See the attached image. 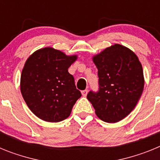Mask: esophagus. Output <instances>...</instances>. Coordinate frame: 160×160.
Listing matches in <instances>:
<instances>
[{
    "label": "esophagus",
    "instance_id": "esophagus-1",
    "mask_svg": "<svg viewBox=\"0 0 160 160\" xmlns=\"http://www.w3.org/2000/svg\"><path fill=\"white\" fill-rule=\"evenodd\" d=\"M87 93H88V90H82V94L84 97H86V96H87Z\"/></svg>",
    "mask_w": 160,
    "mask_h": 160
}]
</instances>
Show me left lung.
<instances>
[{
	"instance_id": "1",
	"label": "left lung",
	"mask_w": 160,
	"mask_h": 160,
	"mask_svg": "<svg viewBox=\"0 0 160 160\" xmlns=\"http://www.w3.org/2000/svg\"><path fill=\"white\" fill-rule=\"evenodd\" d=\"M93 61L98 69V90H90L87 99L100 119L118 122L133 111L142 95V65L131 50L118 44L104 49Z\"/></svg>"
}]
</instances>
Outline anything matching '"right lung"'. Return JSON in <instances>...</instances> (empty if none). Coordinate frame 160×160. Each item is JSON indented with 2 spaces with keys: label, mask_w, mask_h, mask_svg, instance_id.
Listing matches in <instances>:
<instances>
[{
  "label": "right lung",
  "mask_w": 160,
  "mask_h": 160,
  "mask_svg": "<svg viewBox=\"0 0 160 160\" xmlns=\"http://www.w3.org/2000/svg\"><path fill=\"white\" fill-rule=\"evenodd\" d=\"M77 56L47 47L34 52L25 62L21 92L29 108L41 119L57 122L70 116L82 96L68 68Z\"/></svg>",
  "instance_id": "1"
}]
</instances>
